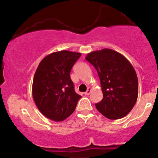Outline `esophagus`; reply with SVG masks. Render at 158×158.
<instances>
[{
	"mask_svg": "<svg viewBox=\"0 0 158 158\" xmlns=\"http://www.w3.org/2000/svg\"><path fill=\"white\" fill-rule=\"evenodd\" d=\"M90 91H91V89H90V88H88V90H87V91L85 92V95H89L90 94Z\"/></svg>",
	"mask_w": 158,
	"mask_h": 158,
	"instance_id": "1",
	"label": "esophagus"
}]
</instances>
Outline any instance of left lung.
Masks as SVG:
<instances>
[{
    "label": "left lung",
    "instance_id": "1",
    "mask_svg": "<svg viewBox=\"0 0 158 158\" xmlns=\"http://www.w3.org/2000/svg\"><path fill=\"white\" fill-rule=\"evenodd\" d=\"M85 59L97 70L103 99L95 105L110 119H120L132 110L138 97V80L135 68L119 52L102 49L88 53Z\"/></svg>",
    "mask_w": 158,
    "mask_h": 158
}]
</instances>
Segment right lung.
Returning a JSON list of instances; mask_svg holds the SVG:
<instances>
[{
	"label": "right lung",
	"instance_id": "add662e5",
	"mask_svg": "<svg viewBox=\"0 0 158 158\" xmlns=\"http://www.w3.org/2000/svg\"><path fill=\"white\" fill-rule=\"evenodd\" d=\"M81 54L61 50L49 54L38 66L32 82V97L39 110L56 122L75 110L81 96L74 90L70 70Z\"/></svg>",
	"mask_w": 158,
	"mask_h": 158
}]
</instances>
